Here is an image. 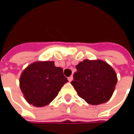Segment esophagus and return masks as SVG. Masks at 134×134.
I'll return each instance as SVG.
<instances>
[{"mask_svg":"<svg viewBox=\"0 0 134 134\" xmlns=\"http://www.w3.org/2000/svg\"><path fill=\"white\" fill-rule=\"evenodd\" d=\"M68 80H69V82L72 81V80H73V76H70V77H68Z\"/></svg>","mask_w":134,"mask_h":134,"instance_id":"obj_1","label":"esophagus"}]
</instances>
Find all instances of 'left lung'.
<instances>
[{
    "instance_id": "1",
    "label": "left lung",
    "mask_w": 134,
    "mask_h": 134,
    "mask_svg": "<svg viewBox=\"0 0 134 134\" xmlns=\"http://www.w3.org/2000/svg\"><path fill=\"white\" fill-rule=\"evenodd\" d=\"M76 69L71 83L81 98L92 105L110 100L117 83V75L110 65L100 59H84Z\"/></svg>"
}]
</instances>
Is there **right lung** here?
<instances>
[{
    "label": "right lung",
    "instance_id": "add662e5",
    "mask_svg": "<svg viewBox=\"0 0 134 134\" xmlns=\"http://www.w3.org/2000/svg\"><path fill=\"white\" fill-rule=\"evenodd\" d=\"M69 80L54 61L35 62L21 73L19 83L25 100L35 107L49 104Z\"/></svg>",
    "mask_w": 134,
    "mask_h": 134
}]
</instances>
